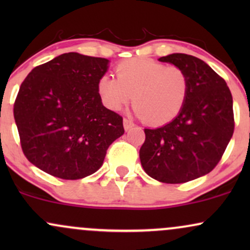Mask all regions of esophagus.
Listing matches in <instances>:
<instances>
[{"label": "esophagus", "mask_w": 250, "mask_h": 250, "mask_svg": "<svg viewBox=\"0 0 250 250\" xmlns=\"http://www.w3.org/2000/svg\"><path fill=\"white\" fill-rule=\"evenodd\" d=\"M134 125H135L134 122L130 121V120H129V119H125V120H123V127H125V130H129V129L133 128Z\"/></svg>", "instance_id": "esophagus-1"}]
</instances>
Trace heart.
Masks as SVG:
<instances>
[{"label":"heart","instance_id":"b5f03b06","mask_svg":"<svg viewBox=\"0 0 250 250\" xmlns=\"http://www.w3.org/2000/svg\"><path fill=\"white\" fill-rule=\"evenodd\" d=\"M116 79L103 75L97 93L105 108L119 111L133 99L135 113L150 125L171 122L182 111L189 94L187 74L177 65L150 59H130L115 67Z\"/></svg>","mask_w":250,"mask_h":250}]
</instances>
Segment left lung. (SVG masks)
Returning <instances> with one entry per match:
<instances>
[{
	"label": "left lung",
	"instance_id": "8db88e82",
	"mask_svg": "<svg viewBox=\"0 0 250 250\" xmlns=\"http://www.w3.org/2000/svg\"><path fill=\"white\" fill-rule=\"evenodd\" d=\"M159 61L186 71L189 94L173 121L145 129L140 160L153 179L185 183L210 173L220 162L234 133L233 97L225 80L197 57L176 53Z\"/></svg>",
	"mask_w": 250,
	"mask_h": 250
}]
</instances>
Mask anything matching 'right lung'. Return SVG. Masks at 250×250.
Segmentation results:
<instances>
[{
  "mask_svg": "<svg viewBox=\"0 0 250 250\" xmlns=\"http://www.w3.org/2000/svg\"><path fill=\"white\" fill-rule=\"evenodd\" d=\"M108 63L65 53L37 65L22 82L14 119L24 156L44 173L63 180L94 174L125 133L122 116L105 108L97 93Z\"/></svg>",
  "mask_w": 250,
  "mask_h": 250,
  "instance_id": "add662e5",
  "label": "right lung"
}]
</instances>
